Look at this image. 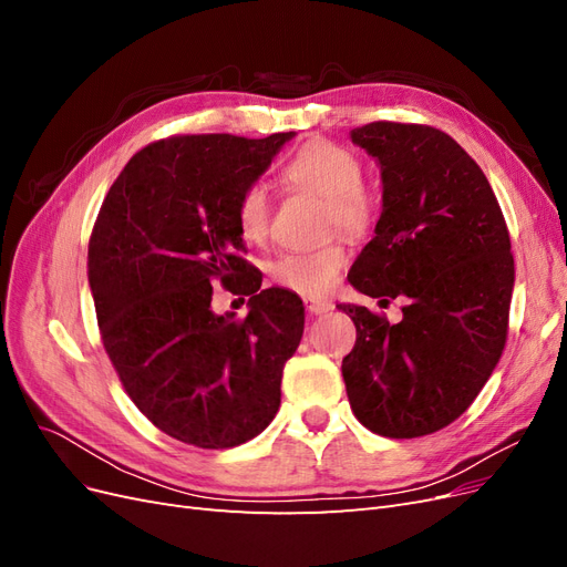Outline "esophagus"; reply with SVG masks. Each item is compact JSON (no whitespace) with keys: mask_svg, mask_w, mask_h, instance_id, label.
Listing matches in <instances>:
<instances>
[{"mask_svg":"<svg viewBox=\"0 0 567 567\" xmlns=\"http://www.w3.org/2000/svg\"><path fill=\"white\" fill-rule=\"evenodd\" d=\"M331 310H333V305L329 300H307V312L310 315H326Z\"/></svg>","mask_w":567,"mask_h":567,"instance_id":"1","label":"esophagus"}]
</instances>
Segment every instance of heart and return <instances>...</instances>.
<instances>
[{
	"label": "heart",
	"mask_w": 567,
	"mask_h": 567,
	"mask_svg": "<svg viewBox=\"0 0 567 567\" xmlns=\"http://www.w3.org/2000/svg\"><path fill=\"white\" fill-rule=\"evenodd\" d=\"M362 163L346 146L317 140L307 142L281 167V179L300 192L323 198L326 229L362 238L379 217V196L362 182ZM271 203L262 184H248L236 200V227L246 241H262L269 234ZM348 265L340 241L305 252H281L269 265V277L302 298H323L336 288Z\"/></svg>",
	"instance_id": "b5f03b06"
}]
</instances>
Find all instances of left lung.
<instances>
[{
	"label": "left lung",
	"instance_id": "left-lung-1",
	"mask_svg": "<svg viewBox=\"0 0 567 567\" xmlns=\"http://www.w3.org/2000/svg\"><path fill=\"white\" fill-rule=\"evenodd\" d=\"M350 136L381 163L383 213L348 279L381 305H406L400 323L338 305L357 326L342 379L369 431L431 435L473 404L504 352L516 279L506 219L483 169L442 130L379 120Z\"/></svg>",
	"mask_w": 567,
	"mask_h": 567
}]
</instances>
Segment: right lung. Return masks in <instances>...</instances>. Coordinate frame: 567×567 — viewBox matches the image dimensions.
Masks as SVG:
<instances>
[{"mask_svg": "<svg viewBox=\"0 0 567 567\" xmlns=\"http://www.w3.org/2000/svg\"><path fill=\"white\" fill-rule=\"evenodd\" d=\"M290 136L153 142L117 175L90 236L99 333L120 383L158 431L200 450L265 431L300 346L302 300L260 288L236 227L238 196ZM215 278L251 296L244 320L209 310Z\"/></svg>", "mask_w": 567, "mask_h": 567, "instance_id": "add662e5", "label": "right lung"}]
</instances>
